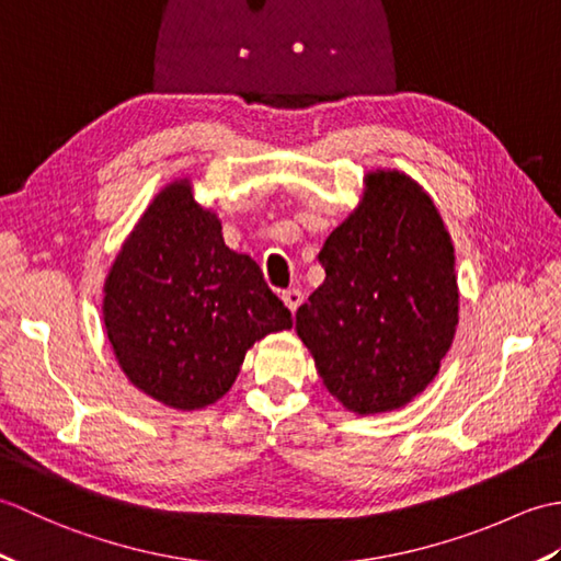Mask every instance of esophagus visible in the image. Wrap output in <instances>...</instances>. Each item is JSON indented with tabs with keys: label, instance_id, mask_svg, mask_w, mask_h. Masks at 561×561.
Wrapping results in <instances>:
<instances>
[{
	"label": "esophagus",
	"instance_id": "34e87169",
	"mask_svg": "<svg viewBox=\"0 0 561 561\" xmlns=\"http://www.w3.org/2000/svg\"><path fill=\"white\" fill-rule=\"evenodd\" d=\"M282 301H284V306H287L289 311L294 313L296 308L301 306V301H304V294H301L299 289H287V291H282Z\"/></svg>",
	"mask_w": 561,
	"mask_h": 561
}]
</instances>
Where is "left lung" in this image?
<instances>
[{
    "label": "left lung",
    "mask_w": 561,
    "mask_h": 561,
    "mask_svg": "<svg viewBox=\"0 0 561 561\" xmlns=\"http://www.w3.org/2000/svg\"><path fill=\"white\" fill-rule=\"evenodd\" d=\"M318 260L325 282L296 311L318 376L350 412L404 408L436 378L458 325L456 255L432 197L402 171L366 173Z\"/></svg>",
    "instance_id": "left-lung-1"
}]
</instances>
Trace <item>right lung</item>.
Wrapping results in <instances>:
<instances>
[{"mask_svg":"<svg viewBox=\"0 0 561 561\" xmlns=\"http://www.w3.org/2000/svg\"><path fill=\"white\" fill-rule=\"evenodd\" d=\"M103 323L127 380L173 410L224 398L245 352L291 313L257 262L224 243L214 209L181 178L151 199L103 284Z\"/></svg>","mask_w":561,"mask_h":561,"instance_id":"1","label":"right lung"}]
</instances>
